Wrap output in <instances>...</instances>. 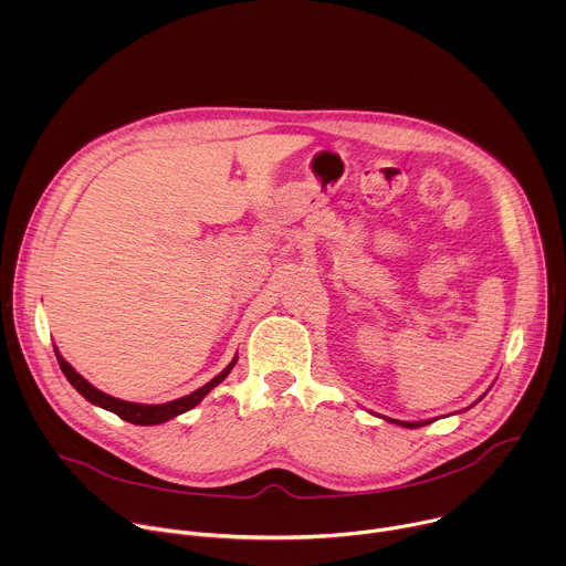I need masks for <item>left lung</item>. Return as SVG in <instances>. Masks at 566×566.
<instances>
[{"mask_svg":"<svg viewBox=\"0 0 566 566\" xmlns=\"http://www.w3.org/2000/svg\"><path fill=\"white\" fill-rule=\"evenodd\" d=\"M483 398V396H481ZM385 421H389V423H396V426H402V428H421V426H428V421H419V423H410V421H396V419H387V417H382Z\"/></svg>","mask_w":566,"mask_h":566,"instance_id":"obj_1","label":"left lung"}]
</instances>
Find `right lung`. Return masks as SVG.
Returning <instances> with one entry per match:
<instances>
[{
    "instance_id": "add662e5",
    "label": "right lung",
    "mask_w": 566,
    "mask_h": 566,
    "mask_svg": "<svg viewBox=\"0 0 566 566\" xmlns=\"http://www.w3.org/2000/svg\"><path fill=\"white\" fill-rule=\"evenodd\" d=\"M53 349H55V347H53ZM55 358H57L60 369H62V374L66 376V380H69L80 394H83L90 402H94V406H98V408H103V410L114 412L116 417H120L123 421H129V423H134V426H158V423H166V421H170V419H175V417H179V415L192 410L195 406H199V402L203 400V396H206L210 389H214V387L230 374V369H232L234 363H237V356H234L232 363H230L219 376H214L210 382H206L203 387L195 389L192 394H188V396H184V398L164 402V406H143V402H132V400L114 398V396H109V394L96 389L90 380H85L83 376H80V374L60 356L57 349H55Z\"/></svg>"
}]
</instances>
